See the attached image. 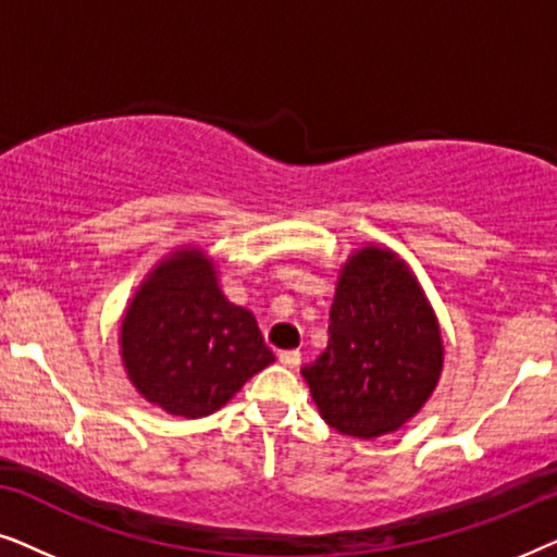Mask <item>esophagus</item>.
Returning <instances> with one entry per match:
<instances>
[{"mask_svg":"<svg viewBox=\"0 0 557 557\" xmlns=\"http://www.w3.org/2000/svg\"><path fill=\"white\" fill-rule=\"evenodd\" d=\"M278 362L284 364V368H288V370H296L301 364V352H299V349H288V352H281L278 355Z\"/></svg>","mask_w":557,"mask_h":557,"instance_id":"obj_1","label":"esophagus"}]
</instances>
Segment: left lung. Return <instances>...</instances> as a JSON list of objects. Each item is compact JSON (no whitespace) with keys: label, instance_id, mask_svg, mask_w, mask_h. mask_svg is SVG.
Wrapping results in <instances>:
<instances>
[{"label":"left lung","instance_id":"1","mask_svg":"<svg viewBox=\"0 0 557 557\" xmlns=\"http://www.w3.org/2000/svg\"><path fill=\"white\" fill-rule=\"evenodd\" d=\"M444 337L421 281L387 246L364 243L342 263L330 342L301 368L319 416L362 441L403 429L436 391Z\"/></svg>","mask_w":557,"mask_h":557}]
</instances>
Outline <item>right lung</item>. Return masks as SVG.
<instances>
[{"label": "right lung", "mask_w": 557, "mask_h": 557, "mask_svg": "<svg viewBox=\"0 0 557 557\" xmlns=\"http://www.w3.org/2000/svg\"><path fill=\"white\" fill-rule=\"evenodd\" d=\"M119 355L136 393L180 418H205L276 360L253 311L223 294L200 246L157 261L121 317Z\"/></svg>", "instance_id": "add662e5"}]
</instances>
